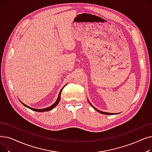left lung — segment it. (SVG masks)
<instances>
[{
    "label": "left lung",
    "instance_id": "8db88e82",
    "mask_svg": "<svg viewBox=\"0 0 152 152\" xmlns=\"http://www.w3.org/2000/svg\"><path fill=\"white\" fill-rule=\"evenodd\" d=\"M88 102H89V104L91 105V106L93 107L96 111H97V112H99V113H101V114H105V115H114V114H117V113H105V112H102V111H101V110H98V109H97L95 107H94L93 105H92L91 103H90V102L89 101V100H88Z\"/></svg>",
    "mask_w": 152,
    "mask_h": 152
}]
</instances>
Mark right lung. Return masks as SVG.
Wrapping results in <instances>:
<instances>
[{
  "instance_id": "add662e5",
  "label": "right lung",
  "mask_w": 152,
  "mask_h": 152,
  "mask_svg": "<svg viewBox=\"0 0 152 152\" xmlns=\"http://www.w3.org/2000/svg\"><path fill=\"white\" fill-rule=\"evenodd\" d=\"M66 85H64V86L62 88V89H61V91H60V93H59V95H58V99H56V101H55V102L53 104H52L51 105H50V106H49L48 107H47V108H45V109H35V108H32V107H29V106H28L27 105H25V104H23L22 102H22V104L23 105H25V106L26 107H27V108H28V109H31V110H34V111H36V112H39V113H42V112H46V111H49V110H51V109H54L56 105L58 104V103H59V102H60V98H61V91H62V90H63V89L64 88V86Z\"/></svg>"
}]
</instances>
